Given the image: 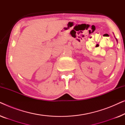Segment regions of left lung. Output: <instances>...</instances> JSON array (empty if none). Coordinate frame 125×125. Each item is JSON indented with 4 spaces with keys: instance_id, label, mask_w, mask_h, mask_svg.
Segmentation results:
<instances>
[{
    "instance_id": "left-lung-1",
    "label": "left lung",
    "mask_w": 125,
    "mask_h": 125,
    "mask_svg": "<svg viewBox=\"0 0 125 125\" xmlns=\"http://www.w3.org/2000/svg\"><path fill=\"white\" fill-rule=\"evenodd\" d=\"M116 40H117V39H116Z\"/></svg>"
}]
</instances>
